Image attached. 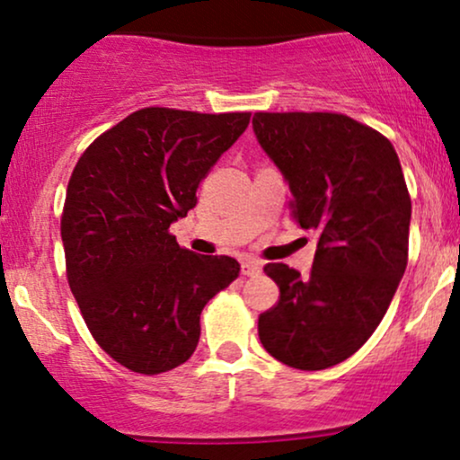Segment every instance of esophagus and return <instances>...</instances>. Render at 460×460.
Listing matches in <instances>:
<instances>
[{"mask_svg":"<svg viewBox=\"0 0 460 460\" xmlns=\"http://www.w3.org/2000/svg\"><path fill=\"white\" fill-rule=\"evenodd\" d=\"M263 270V266H261V261H257V260H242V274H244V277H255V274H260Z\"/></svg>","mask_w":460,"mask_h":460,"instance_id":"34e87169","label":"esophagus"}]
</instances>
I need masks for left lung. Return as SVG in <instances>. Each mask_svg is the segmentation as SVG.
<instances>
[{
	"label": "left lung",
	"mask_w": 460,
	"mask_h": 460,
	"mask_svg": "<svg viewBox=\"0 0 460 460\" xmlns=\"http://www.w3.org/2000/svg\"><path fill=\"white\" fill-rule=\"evenodd\" d=\"M252 131L288 181L294 218L318 234L309 277L263 268L281 298L260 315V340L289 367L337 366L376 331L406 270L411 199L398 153L344 114L257 112Z\"/></svg>",
	"instance_id": "obj_1"
}]
</instances>
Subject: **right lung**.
<instances>
[{
	"instance_id": "add662e5",
	"label": "right lung",
	"mask_w": 460,
	"mask_h": 460,
	"mask_svg": "<svg viewBox=\"0 0 460 460\" xmlns=\"http://www.w3.org/2000/svg\"><path fill=\"white\" fill-rule=\"evenodd\" d=\"M248 120V112L138 110L73 171L60 226L68 285L97 344L131 372L186 363L200 311L240 274L231 257L181 248L168 226L197 205L200 179Z\"/></svg>"
}]
</instances>
